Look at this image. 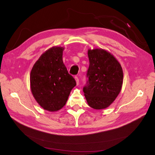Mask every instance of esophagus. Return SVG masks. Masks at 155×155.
<instances>
[{"label": "esophagus", "instance_id": "esophagus-1", "mask_svg": "<svg viewBox=\"0 0 155 155\" xmlns=\"http://www.w3.org/2000/svg\"><path fill=\"white\" fill-rule=\"evenodd\" d=\"M75 79H76V84H77V85H79V78H78V77H75Z\"/></svg>", "mask_w": 155, "mask_h": 155}]
</instances>
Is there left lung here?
<instances>
[{
  "label": "left lung",
  "instance_id": "obj_1",
  "mask_svg": "<svg viewBox=\"0 0 155 155\" xmlns=\"http://www.w3.org/2000/svg\"><path fill=\"white\" fill-rule=\"evenodd\" d=\"M88 80L83 91L89 106L97 110L105 109L121 91L122 68L114 56L105 50H88Z\"/></svg>",
  "mask_w": 155,
  "mask_h": 155
}]
</instances>
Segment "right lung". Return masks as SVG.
Listing matches in <instances>:
<instances>
[{
  "label": "right lung",
  "instance_id": "1",
  "mask_svg": "<svg viewBox=\"0 0 155 155\" xmlns=\"http://www.w3.org/2000/svg\"><path fill=\"white\" fill-rule=\"evenodd\" d=\"M64 48L60 46L46 50L41 55L30 73L32 94L45 110H60L67 101L72 89L76 85L63 61Z\"/></svg>",
  "mask_w": 155,
  "mask_h": 155
}]
</instances>
